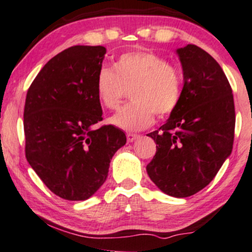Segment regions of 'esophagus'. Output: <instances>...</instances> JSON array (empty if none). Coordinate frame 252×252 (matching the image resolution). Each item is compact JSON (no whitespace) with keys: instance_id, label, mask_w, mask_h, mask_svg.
Wrapping results in <instances>:
<instances>
[{"instance_id":"esophagus-1","label":"esophagus","mask_w":252,"mask_h":252,"mask_svg":"<svg viewBox=\"0 0 252 252\" xmlns=\"http://www.w3.org/2000/svg\"><path fill=\"white\" fill-rule=\"evenodd\" d=\"M126 138H127V141H128V143H132V141H134L135 139L139 138V135L138 134H133V133H127Z\"/></svg>"}]
</instances>
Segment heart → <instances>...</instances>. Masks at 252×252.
<instances>
[{
	"mask_svg": "<svg viewBox=\"0 0 252 252\" xmlns=\"http://www.w3.org/2000/svg\"><path fill=\"white\" fill-rule=\"evenodd\" d=\"M129 88L133 101L109 121L125 131H140L152 125L155 114L165 117L178 107L183 76L164 56L147 50L129 52L120 55L112 68L99 70L95 81L97 100L105 108L115 109Z\"/></svg>",
	"mask_w": 252,
	"mask_h": 252,
	"instance_id": "heart-1",
	"label": "heart"
}]
</instances>
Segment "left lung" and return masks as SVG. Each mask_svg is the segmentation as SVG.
I'll return each instance as SVG.
<instances>
[{
	"mask_svg": "<svg viewBox=\"0 0 252 252\" xmlns=\"http://www.w3.org/2000/svg\"><path fill=\"white\" fill-rule=\"evenodd\" d=\"M177 54L184 75L182 100L166 123L147 134L158 146L146 171L164 193L185 198L209 185L231 155L236 115L220 63L194 44Z\"/></svg>",
	"mask_w": 252,
	"mask_h": 252,
	"instance_id": "obj_1",
	"label": "left lung"
}]
</instances>
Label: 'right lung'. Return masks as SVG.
<instances>
[{
    "instance_id": "1",
    "label": "right lung",
    "mask_w": 252,
    "mask_h": 252,
    "mask_svg": "<svg viewBox=\"0 0 252 252\" xmlns=\"http://www.w3.org/2000/svg\"><path fill=\"white\" fill-rule=\"evenodd\" d=\"M106 48L73 46L44 64L27 92L26 158L43 184L67 200H86L108 176L126 135L102 120L95 81Z\"/></svg>"
}]
</instances>
